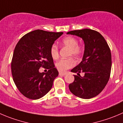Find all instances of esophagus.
<instances>
[{
	"label": "esophagus",
	"mask_w": 123,
	"mask_h": 123,
	"mask_svg": "<svg viewBox=\"0 0 123 123\" xmlns=\"http://www.w3.org/2000/svg\"><path fill=\"white\" fill-rule=\"evenodd\" d=\"M66 74V73H59V76H65Z\"/></svg>",
	"instance_id": "1"
}]
</instances>
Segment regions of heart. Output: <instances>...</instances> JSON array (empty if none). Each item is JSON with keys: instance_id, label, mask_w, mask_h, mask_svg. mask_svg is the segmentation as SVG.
<instances>
[{"instance_id": "obj_1", "label": "heart", "mask_w": 123, "mask_h": 123, "mask_svg": "<svg viewBox=\"0 0 123 123\" xmlns=\"http://www.w3.org/2000/svg\"><path fill=\"white\" fill-rule=\"evenodd\" d=\"M79 41L74 37L68 36L64 38L61 41V44L64 47L69 49L68 56H74L75 57H79L84 52V46L82 44H79ZM51 57L52 59H58L59 58V49L55 44H53L50 50ZM76 64L74 59L72 57L62 59L56 64V67L58 71L64 72L68 69L72 68Z\"/></svg>"}]
</instances>
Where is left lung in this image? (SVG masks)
Wrapping results in <instances>:
<instances>
[{
    "label": "left lung",
    "instance_id": "8db88e82",
    "mask_svg": "<svg viewBox=\"0 0 123 123\" xmlns=\"http://www.w3.org/2000/svg\"><path fill=\"white\" fill-rule=\"evenodd\" d=\"M84 41L83 59L71 70L77 73L74 80L69 85L71 93L77 97L89 99L99 94L109 81L112 66L111 50L103 36L94 30L84 29L68 32ZM80 72L85 74L82 77Z\"/></svg>",
    "mask_w": 123,
    "mask_h": 123
}]
</instances>
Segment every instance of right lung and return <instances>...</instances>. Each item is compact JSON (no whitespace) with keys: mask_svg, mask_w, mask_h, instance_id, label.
Returning <instances> with one entry per match:
<instances>
[{"mask_svg":"<svg viewBox=\"0 0 123 123\" xmlns=\"http://www.w3.org/2000/svg\"><path fill=\"white\" fill-rule=\"evenodd\" d=\"M63 32L36 30L24 35L17 44L11 61L13 80L25 97L37 100L44 96L58 76L50 50ZM40 67L48 69L40 73Z\"/></svg>","mask_w":123,"mask_h":123,"instance_id":"1","label":"right lung"}]
</instances>
